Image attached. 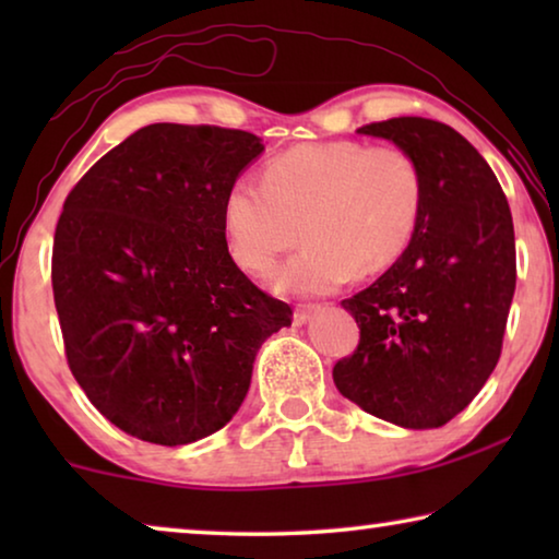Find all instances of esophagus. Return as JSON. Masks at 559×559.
I'll return each mask as SVG.
<instances>
[{
  "mask_svg": "<svg viewBox=\"0 0 559 559\" xmlns=\"http://www.w3.org/2000/svg\"><path fill=\"white\" fill-rule=\"evenodd\" d=\"M316 313H318V306H298L296 313H293V325H306Z\"/></svg>",
  "mask_w": 559,
  "mask_h": 559,
  "instance_id": "34e87169",
  "label": "esophagus"
}]
</instances>
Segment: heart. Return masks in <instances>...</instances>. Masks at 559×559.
I'll return each mask as SVG.
<instances>
[{"instance_id": "heart-1", "label": "heart", "mask_w": 559, "mask_h": 559, "mask_svg": "<svg viewBox=\"0 0 559 559\" xmlns=\"http://www.w3.org/2000/svg\"><path fill=\"white\" fill-rule=\"evenodd\" d=\"M424 204V175L402 147L328 140L290 147L266 163L261 185L226 189L222 224L231 259L288 296H325L353 276H372L402 257Z\"/></svg>"}]
</instances>
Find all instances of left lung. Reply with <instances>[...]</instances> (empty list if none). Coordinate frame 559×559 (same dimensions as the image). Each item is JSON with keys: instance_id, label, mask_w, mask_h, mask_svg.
Here are the masks:
<instances>
[{"instance_id": "1", "label": "left lung", "mask_w": 559, "mask_h": 559, "mask_svg": "<svg viewBox=\"0 0 559 559\" xmlns=\"http://www.w3.org/2000/svg\"><path fill=\"white\" fill-rule=\"evenodd\" d=\"M424 175L414 239L370 288L345 298L357 349L333 367L340 394L404 429H437L496 370L515 293V234L493 169L456 130L429 118L370 122Z\"/></svg>"}]
</instances>
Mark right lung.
<instances>
[{
    "label": "right lung",
    "mask_w": 559,
    "mask_h": 559,
    "mask_svg": "<svg viewBox=\"0 0 559 559\" xmlns=\"http://www.w3.org/2000/svg\"><path fill=\"white\" fill-rule=\"evenodd\" d=\"M261 138L155 122L93 165L56 224L51 283L66 359L91 404L130 437L182 447L239 412L288 302L236 266L224 194Z\"/></svg>",
    "instance_id": "obj_1"
}]
</instances>
